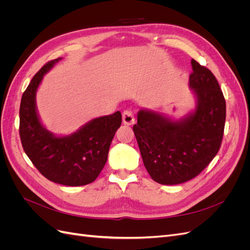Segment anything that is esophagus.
<instances>
[{
	"instance_id": "34e87169",
	"label": "esophagus",
	"mask_w": 250,
	"mask_h": 250,
	"mask_svg": "<svg viewBox=\"0 0 250 250\" xmlns=\"http://www.w3.org/2000/svg\"><path fill=\"white\" fill-rule=\"evenodd\" d=\"M122 120H123V123L125 125H133L135 120L134 117L132 115V112L130 110H125L122 115Z\"/></svg>"
}]
</instances>
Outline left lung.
Wrapping results in <instances>:
<instances>
[{
    "mask_svg": "<svg viewBox=\"0 0 250 250\" xmlns=\"http://www.w3.org/2000/svg\"><path fill=\"white\" fill-rule=\"evenodd\" d=\"M188 87L194 110L174 119L140 109L133 126L143 163L151 178L162 185H179L196 177L216 156L223 138L226 104L216 77L191 60Z\"/></svg>",
    "mask_w": 250,
    "mask_h": 250,
    "instance_id": "left-lung-1",
    "label": "left lung"
}]
</instances>
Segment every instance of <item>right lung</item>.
<instances>
[{"instance_id": "1", "label": "right lung", "mask_w": 250, "mask_h": 250, "mask_svg": "<svg viewBox=\"0 0 250 250\" xmlns=\"http://www.w3.org/2000/svg\"><path fill=\"white\" fill-rule=\"evenodd\" d=\"M51 60L32 78L21 96L20 137L25 153L42 175L63 186L88 185L106 164L110 143L122 123L120 111L90 120L69 135L44 127L36 107V92L44 75L59 60Z\"/></svg>"}]
</instances>
